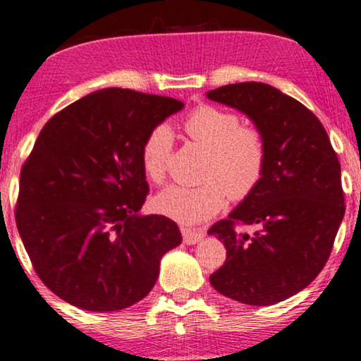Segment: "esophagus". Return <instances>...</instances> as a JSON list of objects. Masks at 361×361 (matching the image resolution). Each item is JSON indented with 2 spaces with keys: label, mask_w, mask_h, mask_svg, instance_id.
Returning a JSON list of instances; mask_svg holds the SVG:
<instances>
[{
  "label": "esophagus",
  "mask_w": 361,
  "mask_h": 361,
  "mask_svg": "<svg viewBox=\"0 0 361 361\" xmlns=\"http://www.w3.org/2000/svg\"><path fill=\"white\" fill-rule=\"evenodd\" d=\"M182 237H184V243L187 245H194V243L200 242L204 238V232L202 231H192V228L182 227Z\"/></svg>",
  "instance_id": "34e87169"
}]
</instances>
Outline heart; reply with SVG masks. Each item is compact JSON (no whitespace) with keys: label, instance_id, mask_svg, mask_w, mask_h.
I'll return each instance as SVG.
<instances>
[{"label":"heart","instance_id":"b5f03b06","mask_svg":"<svg viewBox=\"0 0 361 361\" xmlns=\"http://www.w3.org/2000/svg\"><path fill=\"white\" fill-rule=\"evenodd\" d=\"M184 128L194 142L209 151V180L195 187H166L154 199V207L172 221L194 226L217 214L226 195L242 200L255 190L264 177L267 147L259 130L240 128L235 114L212 106L197 107ZM172 146L174 134L167 124H159L144 140L142 169L156 184L166 179Z\"/></svg>","mask_w":361,"mask_h":361}]
</instances>
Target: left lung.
Segmentation results:
<instances>
[{
    "mask_svg": "<svg viewBox=\"0 0 361 361\" xmlns=\"http://www.w3.org/2000/svg\"><path fill=\"white\" fill-rule=\"evenodd\" d=\"M205 96L245 114L267 147L260 184L210 227L227 250L210 283L232 300L274 305L308 287L329 260L345 214L338 157L317 116L270 84H227ZM238 223L255 232L238 233Z\"/></svg>",
    "mask_w": 361,
    "mask_h": 361,
    "instance_id": "8db88e82",
    "label": "left lung"
}]
</instances>
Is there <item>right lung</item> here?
I'll list each match as a JSON object with an SVG mask.
<instances>
[{
    "mask_svg": "<svg viewBox=\"0 0 361 361\" xmlns=\"http://www.w3.org/2000/svg\"><path fill=\"white\" fill-rule=\"evenodd\" d=\"M184 102L106 87L53 116L21 169L16 226L36 274L64 302L118 312L142 300L174 221L140 214L149 192L142 146Z\"/></svg>",
    "mask_w": 361,
    "mask_h": 361,
    "instance_id": "add662e5",
    "label": "right lung"
}]
</instances>
